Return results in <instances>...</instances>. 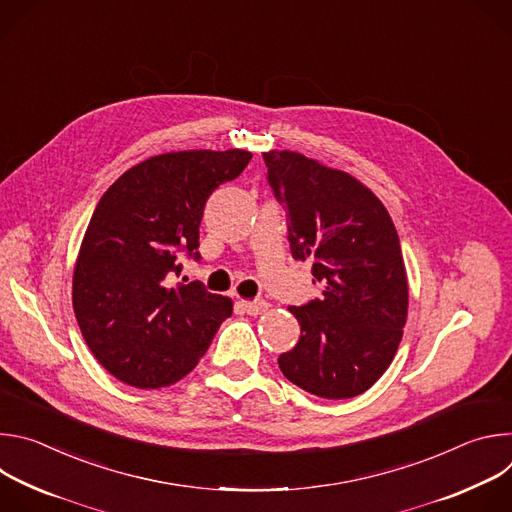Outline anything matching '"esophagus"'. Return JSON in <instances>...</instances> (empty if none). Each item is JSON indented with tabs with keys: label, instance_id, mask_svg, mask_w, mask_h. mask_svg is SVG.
<instances>
[{
	"label": "esophagus",
	"instance_id": "obj_1",
	"mask_svg": "<svg viewBox=\"0 0 512 512\" xmlns=\"http://www.w3.org/2000/svg\"><path fill=\"white\" fill-rule=\"evenodd\" d=\"M269 308V304L265 300H255V302H243V310L249 314V316H259L263 314L265 310Z\"/></svg>",
	"mask_w": 512,
	"mask_h": 512
}]
</instances>
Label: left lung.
<instances>
[{
	"mask_svg": "<svg viewBox=\"0 0 512 512\" xmlns=\"http://www.w3.org/2000/svg\"><path fill=\"white\" fill-rule=\"evenodd\" d=\"M267 182L287 210L294 259L312 263L322 298L291 306L298 344L279 369L322 399L371 389L399 348L407 275L399 235L383 202L356 178L296 152H267Z\"/></svg>",
	"mask_w": 512,
	"mask_h": 512,
	"instance_id": "1",
	"label": "left lung"
}]
</instances>
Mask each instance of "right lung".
I'll return each mask as SVG.
<instances>
[{
	"instance_id": "1",
	"label": "right lung",
	"mask_w": 512,
	"mask_h": 512,
	"mask_svg": "<svg viewBox=\"0 0 512 512\" xmlns=\"http://www.w3.org/2000/svg\"><path fill=\"white\" fill-rule=\"evenodd\" d=\"M253 158L245 150L154 156L101 196L72 275V308L95 358L115 379L160 389L188 375L233 302L200 281L170 285L182 255L200 259L208 196Z\"/></svg>"
}]
</instances>
